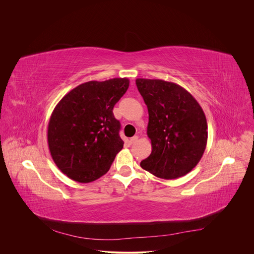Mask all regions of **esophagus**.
Listing matches in <instances>:
<instances>
[{"mask_svg": "<svg viewBox=\"0 0 254 254\" xmlns=\"http://www.w3.org/2000/svg\"><path fill=\"white\" fill-rule=\"evenodd\" d=\"M137 136L136 135H134V136H132V137H130L129 139H128V142L130 143V144H132V143H134L136 140H137Z\"/></svg>", "mask_w": 254, "mask_h": 254, "instance_id": "1", "label": "esophagus"}]
</instances>
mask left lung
I'll return each instance as SVG.
<instances>
[{
    "instance_id": "8db88e82",
    "label": "left lung",
    "mask_w": 254,
    "mask_h": 254,
    "mask_svg": "<svg viewBox=\"0 0 254 254\" xmlns=\"http://www.w3.org/2000/svg\"><path fill=\"white\" fill-rule=\"evenodd\" d=\"M135 84L148 106L147 133L152 142V153L140 167L161 179L185 176L206 149L208 127L202 107L174 82L137 78Z\"/></svg>"
}]
</instances>
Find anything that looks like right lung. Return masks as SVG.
Returning a JSON list of instances; mask_svg holds the SVG:
<instances>
[{
	"mask_svg": "<svg viewBox=\"0 0 254 254\" xmlns=\"http://www.w3.org/2000/svg\"><path fill=\"white\" fill-rule=\"evenodd\" d=\"M128 85L126 77L88 81L55 106L48 124V146L54 163L68 178L89 183L110 170L124 147L113 110Z\"/></svg>",
	"mask_w": 254,
	"mask_h": 254,
	"instance_id": "1",
	"label": "right lung"
}]
</instances>
